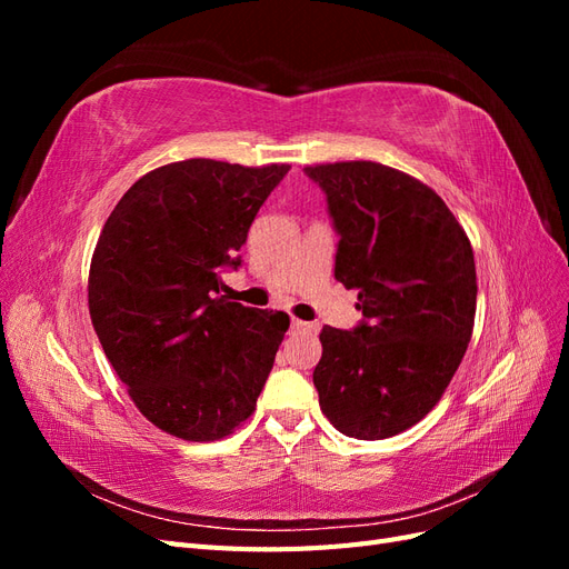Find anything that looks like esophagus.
Wrapping results in <instances>:
<instances>
[{
    "label": "esophagus",
    "instance_id": "34e87169",
    "mask_svg": "<svg viewBox=\"0 0 569 569\" xmlns=\"http://www.w3.org/2000/svg\"><path fill=\"white\" fill-rule=\"evenodd\" d=\"M291 330H297V332H311L313 325H311V322H303V320H299V318H291Z\"/></svg>",
    "mask_w": 569,
    "mask_h": 569
}]
</instances>
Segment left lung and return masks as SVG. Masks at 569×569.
I'll return each mask as SVG.
<instances>
[{
    "label": "left lung",
    "instance_id": "1",
    "mask_svg": "<svg viewBox=\"0 0 569 569\" xmlns=\"http://www.w3.org/2000/svg\"><path fill=\"white\" fill-rule=\"evenodd\" d=\"M339 232L335 278L363 322L325 325L313 370L341 435L387 439L420 422L451 385L477 311L470 239L432 187L375 161L306 166Z\"/></svg>",
    "mask_w": 569,
    "mask_h": 569
}]
</instances>
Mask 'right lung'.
<instances>
[{
	"label": "right lung",
	"instance_id": "1",
	"mask_svg": "<svg viewBox=\"0 0 569 569\" xmlns=\"http://www.w3.org/2000/svg\"><path fill=\"white\" fill-rule=\"evenodd\" d=\"M289 163H168L116 203L92 253L94 332L132 403L184 441L232 435L274 363L289 316L220 297L237 251Z\"/></svg>",
	"mask_w": 569,
	"mask_h": 569
}]
</instances>
